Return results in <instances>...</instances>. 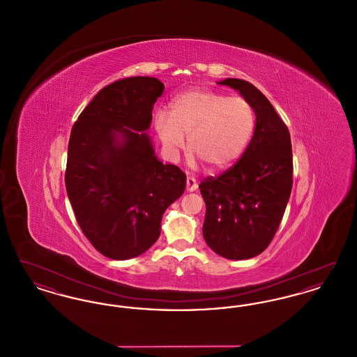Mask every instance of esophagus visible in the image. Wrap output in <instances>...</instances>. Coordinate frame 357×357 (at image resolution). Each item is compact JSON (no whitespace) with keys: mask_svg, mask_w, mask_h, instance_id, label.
<instances>
[{"mask_svg":"<svg viewBox=\"0 0 357 357\" xmlns=\"http://www.w3.org/2000/svg\"><path fill=\"white\" fill-rule=\"evenodd\" d=\"M186 187L187 191H195L198 188V183L192 176H187Z\"/></svg>","mask_w":357,"mask_h":357,"instance_id":"34e87169","label":"esophagus"}]
</instances>
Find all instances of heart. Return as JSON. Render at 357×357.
<instances>
[{
  "mask_svg": "<svg viewBox=\"0 0 357 357\" xmlns=\"http://www.w3.org/2000/svg\"><path fill=\"white\" fill-rule=\"evenodd\" d=\"M252 104L241 96H226L208 89H191L176 95L169 114L159 111L153 126L165 153L176 160L185 147V135L192 163L204 160L221 170L237 160L255 131Z\"/></svg>",
  "mask_w": 357,
  "mask_h": 357,
  "instance_id": "1",
  "label": "heart"
}]
</instances>
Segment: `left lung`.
<instances>
[{
    "instance_id": "8db88e82",
    "label": "left lung",
    "mask_w": 357,
    "mask_h": 357,
    "mask_svg": "<svg viewBox=\"0 0 357 357\" xmlns=\"http://www.w3.org/2000/svg\"><path fill=\"white\" fill-rule=\"evenodd\" d=\"M252 104L253 137L237 163L199 183L206 204L204 241L229 259L262 253L281 223L293 185V155L287 124L266 96L241 79H226Z\"/></svg>"
}]
</instances>
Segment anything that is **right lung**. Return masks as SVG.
<instances>
[{
	"instance_id": "obj_1",
	"label": "right lung",
	"mask_w": 357,
	"mask_h": 357,
	"mask_svg": "<svg viewBox=\"0 0 357 357\" xmlns=\"http://www.w3.org/2000/svg\"><path fill=\"white\" fill-rule=\"evenodd\" d=\"M163 91L162 82L143 76L105 85L70 131L69 202L86 239L112 259L149 250L163 213L186 188V174L158 160L144 132Z\"/></svg>"
}]
</instances>
